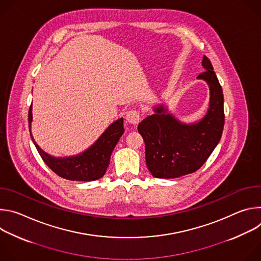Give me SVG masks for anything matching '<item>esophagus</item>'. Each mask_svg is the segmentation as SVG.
<instances>
[{"label": "esophagus", "mask_w": 261, "mask_h": 261, "mask_svg": "<svg viewBox=\"0 0 261 261\" xmlns=\"http://www.w3.org/2000/svg\"><path fill=\"white\" fill-rule=\"evenodd\" d=\"M126 120L128 121V123H130L132 125H137L139 123V121H140L139 111L134 110V109L129 110L128 113H127V115H126Z\"/></svg>", "instance_id": "esophagus-1"}]
</instances>
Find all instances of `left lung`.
Wrapping results in <instances>:
<instances>
[{
  "mask_svg": "<svg viewBox=\"0 0 261 261\" xmlns=\"http://www.w3.org/2000/svg\"><path fill=\"white\" fill-rule=\"evenodd\" d=\"M204 72L197 76L210 88L205 116L198 122L185 124L164 105L154 108L138 125L145 144L147 169L158 178H175L199 169L219 143L224 128V97L211 61L203 56Z\"/></svg>",
  "mask_w": 261,
  "mask_h": 261,
  "instance_id": "obj_1",
  "label": "left lung"
}]
</instances>
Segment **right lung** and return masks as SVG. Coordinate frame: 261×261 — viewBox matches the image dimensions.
I'll list each match as a JSON object with an SVG mask.
<instances>
[{"instance_id":"right-lung-1","label":"right lung","mask_w":261,"mask_h":261,"mask_svg":"<svg viewBox=\"0 0 261 261\" xmlns=\"http://www.w3.org/2000/svg\"><path fill=\"white\" fill-rule=\"evenodd\" d=\"M33 120L32 105L29 110V127L31 138L45 164L59 176L70 179L91 181L102 177L110 162V156L119 139L124 134L123 118L111 124L102 135L91 145L88 150L76 156L57 158L48 155L36 143L31 132V123Z\"/></svg>"}]
</instances>
